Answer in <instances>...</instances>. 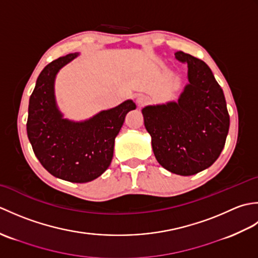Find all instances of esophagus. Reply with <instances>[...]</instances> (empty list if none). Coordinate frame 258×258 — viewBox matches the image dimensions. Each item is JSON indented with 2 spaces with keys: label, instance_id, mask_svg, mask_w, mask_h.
I'll return each mask as SVG.
<instances>
[{
  "label": "esophagus",
  "instance_id": "1",
  "mask_svg": "<svg viewBox=\"0 0 258 258\" xmlns=\"http://www.w3.org/2000/svg\"><path fill=\"white\" fill-rule=\"evenodd\" d=\"M149 102H150L149 97L145 96V95H139L138 98H136V104H138L139 106H144Z\"/></svg>",
  "mask_w": 258,
  "mask_h": 258
}]
</instances>
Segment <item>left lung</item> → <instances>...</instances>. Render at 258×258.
Instances as JSON below:
<instances>
[{"mask_svg": "<svg viewBox=\"0 0 258 258\" xmlns=\"http://www.w3.org/2000/svg\"><path fill=\"white\" fill-rule=\"evenodd\" d=\"M187 64L188 82L177 102L142 109L157 162L183 176L210 167L225 146L229 115L225 96L211 69L202 59L176 52Z\"/></svg>", "mask_w": 258, "mask_h": 258, "instance_id": "1", "label": "left lung"}]
</instances>
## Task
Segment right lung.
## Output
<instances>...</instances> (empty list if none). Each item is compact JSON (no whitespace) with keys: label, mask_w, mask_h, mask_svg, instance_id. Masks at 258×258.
<instances>
[{"label":"right lung","mask_w":258,"mask_h":258,"mask_svg":"<svg viewBox=\"0 0 258 258\" xmlns=\"http://www.w3.org/2000/svg\"><path fill=\"white\" fill-rule=\"evenodd\" d=\"M78 55L58 57L38 75L30 97L26 131L33 152L48 173L69 182L86 183L109 166L115 138L126 114L136 105L127 100L84 122L63 118L54 95V81L58 71Z\"/></svg>","instance_id":"right-lung-1"}]
</instances>
